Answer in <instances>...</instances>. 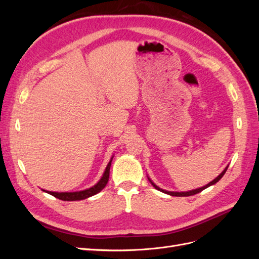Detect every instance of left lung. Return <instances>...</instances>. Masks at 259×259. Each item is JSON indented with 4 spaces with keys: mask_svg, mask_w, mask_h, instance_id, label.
Returning a JSON list of instances; mask_svg holds the SVG:
<instances>
[{
    "mask_svg": "<svg viewBox=\"0 0 259 259\" xmlns=\"http://www.w3.org/2000/svg\"><path fill=\"white\" fill-rule=\"evenodd\" d=\"M228 166L229 165H227L226 166V168L222 171L221 174H219L214 180H211L210 183H208L207 185H205V186H203V187H201V188H197V189H193V190H190V191H183V192H177V191H167V190H164V189H161L160 187H158L156 186L152 180L148 177V180L149 182L151 183V185L155 188L156 190H159V191H161V192H163V193H166V194H169V195H173V197H190V195H193V194H197V193H199V192H201V191H203L204 189H206V188H208L209 186H213V185H215L218 180H221L222 179V177L225 175V173H226V170H227V168H228Z\"/></svg>",
    "mask_w": 259,
    "mask_h": 259,
    "instance_id": "left-lung-1",
    "label": "left lung"
}]
</instances>
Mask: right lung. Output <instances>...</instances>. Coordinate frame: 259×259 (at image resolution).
Listing matches in <instances>:
<instances>
[{"instance_id": "1", "label": "right lung", "mask_w": 259, "mask_h": 259, "mask_svg": "<svg viewBox=\"0 0 259 259\" xmlns=\"http://www.w3.org/2000/svg\"><path fill=\"white\" fill-rule=\"evenodd\" d=\"M113 156L111 158V160L109 161L108 165L104 171L103 176L99 179V182L94 185L93 187L89 188V189H85V190H81V191H75V192H53V191H45L50 193L53 197L57 198L59 200L62 201H80V200H84V199H88L90 197H93V195L97 194L98 192H100L101 190L104 189L106 187V185L108 184V180H109V173H110V166H111V162H112Z\"/></svg>"}]
</instances>
